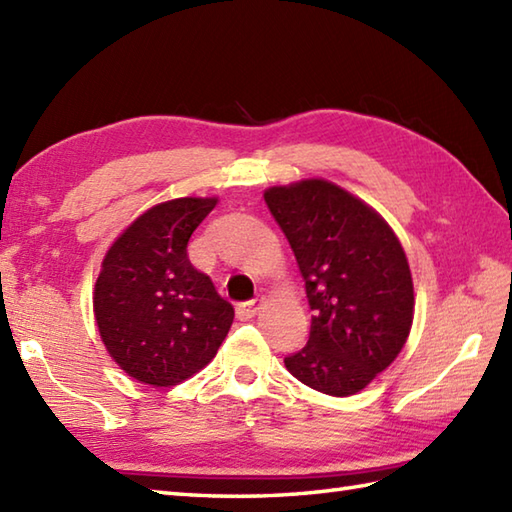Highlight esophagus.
Wrapping results in <instances>:
<instances>
[{"label":"esophagus","instance_id":"esophagus-1","mask_svg":"<svg viewBox=\"0 0 512 512\" xmlns=\"http://www.w3.org/2000/svg\"><path fill=\"white\" fill-rule=\"evenodd\" d=\"M264 303H266V301H264V297L237 303V308H235V312H237V319H239V321H248V319H253L255 314H257L259 310H262Z\"/></svg>","mask_w":512,"mask_h":512}]
</instances>
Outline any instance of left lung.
<instances>
[{
	"label": "left lung",
	"mask_w": 512,
	"mask_h": 512,
	"mask_svg": "<svg viewBox=\"0 0 512 512\" xmlns=\"http://www.w3.org/2000/svg\"><path fill=\"white\" fill-rule=\"evenodd\" d=\"M264 200L314 310L306 347L284 358L288 372L328 396H352L394 363L409 336L405 250L372 206L328 180L273 187Z\"/></svg>",
	"instance_id": "8db88e82"
}]
</instances>
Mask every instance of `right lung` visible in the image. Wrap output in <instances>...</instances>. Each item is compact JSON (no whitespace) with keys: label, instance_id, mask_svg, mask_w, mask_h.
Returning <instances> with one entry per match:
<instances>
[{"label":"right lung","instance_id":"right-lung-1","mask_svg":"<svg viewBox=\"0 0 512 512\" xmlns=\"http://www.w3.org/2000/svg\"><path fill=\"white\" fill-rule=\"evenodd\" d=\"M217 198L151 206L125 228L103 259L94 317L107 352L145 385L171 387L211 361L235 317L187 246Z\"/></svg>","mask_w":512,"mask_h":512}]
</instances>
